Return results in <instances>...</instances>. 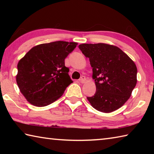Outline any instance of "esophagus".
Returning a JSON list of instances; mask_svg holds the SVG:
<instances>
[{
    "label": "esophagus",
    "mask_w": 154,
    "mask_h": 154,
    "mask_svg": "<svg viewBox=\"0 0 154 154\" xmlns=\"http://www.w3.org/2000/svg\"><path fill=\"white\" fill-rule=\"evenodd\" d=\"M85 81H86V79H85V76H82L81 77V78L79 79V82L81 83H84Z\"/></svg>",
    "instance_id": "1"
}]
</instances>
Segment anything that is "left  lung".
Returning a JSON list of instances; mask_svg holds the SVG:
<instances>
[{
	"label": "left lung",
	"instance_id": "8db88e82",
	"mask_svg": "<svg viewBox=\"0 0 154 154\" xmlns=\"http://www.w3.org/2000/svg\"><path fill=\"white\" fill-rule=\"evenodd\" d=\"M79 48L90 60L96 91L87 97L94 108L110 113L128 100L137 84L134 62L119 48L105 43L81 44Z\"/></svg>",
	"mask_w": 154,
	"mask_h": 154
}]
</instances>
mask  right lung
Listing matches in <instances>:
<instances>
[{"label": "right lung", "instance_id": "1", "mask_svg": "<svg viewBox=\"0 0 154 154\" xmlns=\"http://www.w3.org/2000/svg\"><path fill=\"white\" fill-rule=\"evenodd\" d=\"M77 45L62 41L41 44L19 61L16 82L21 93L30 104L36 106L50 105L72 83L64 60Z\"/></svg>", "mask_w": 154, "mask_h": 154}]
</instances>
